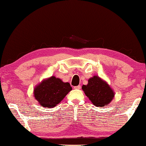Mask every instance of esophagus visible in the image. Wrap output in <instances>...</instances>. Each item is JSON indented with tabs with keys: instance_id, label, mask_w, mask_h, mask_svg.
<instances>
[{
	"instance_id": "34e87169",
	"label": "esophagus",
	"mask_w": 146,
	"mask_h": 146,
	"mask_svg": "<svg viewBox=\"0 0 146 146\" xmlns=\"http://www.w3.org/2000/svg\"><path fill=\"white\" fill-rule=\"evenodd\" d=\"M74 88H75V89H80V85H78V86H74Z\"/></svg>"
}]
</instances>
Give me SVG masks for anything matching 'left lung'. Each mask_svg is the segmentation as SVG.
I'll list each match as a JSON object with an SVG mask.
<instances>
[{
  "label": "left lung",
  "mask_w": 146,
  "mask_h": 146,
  "mask_svg": "<svg viewBox=\"0 0 146 146\" xmlns=\"http://www.w3.org/2000/svg\"><path fill=\"white\" fill-rule=\"evenodd\" d=\"M82 90L91 102L97 107H105L111 103L115 92L108 82L94 75L90 78L86 85H82Z\"/></svg>",
  "instance_id": "obj_1"
}]
</instances>
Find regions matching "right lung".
<instances>
[{
	"label": "right lung",
	"mask_w": 146,
	"mask_h": 146,
	"mask_svg": "<svg viewBox=\"0 0 146 146\" xmlns=\"http://www.w3.org/2000/svg\"><path fill=\"white\" fill-rule=\"evenodd\" d=\"M71 90L69 82H64L59 78L52 76L35 87L33 95L42 107L51 108L60 103Z\"/></svg>",
	"instance_id": "obj_1"
}]
</instances>
